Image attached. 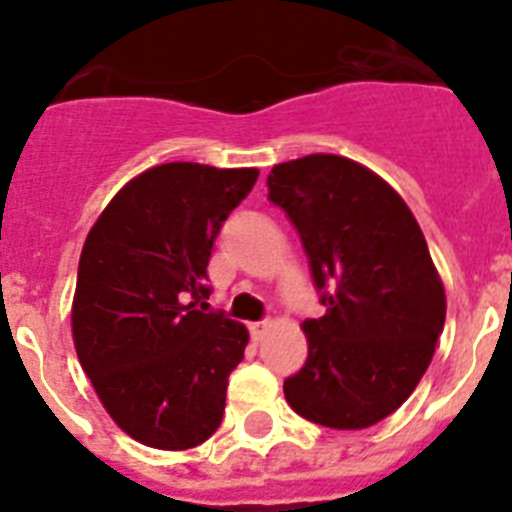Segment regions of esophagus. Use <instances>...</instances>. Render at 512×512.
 I'll return each instance as SVG.
<instances>
[{"mask_svg":"<svg viewBox=\"0 0 512 512\" xmlns=\"http://www.w3.org/2000/svg\"><path fill=\"white\" fill-rule=\"evenodd\" d=\"M266 328H269V320H261V323H251V325H248L253 341H259V338L266 333Z\"/></svg>","mask_w":512,"mask_h":512,"instance_id":"34e87169","label":"esophagus"}]
</instances>
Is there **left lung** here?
Returning <instances> with one entry per match:
<instances>
[{
	"label": "left lung",
	"mask_w": 512,
	"mask_h": 512,
	"mask_svg": "<svg viewBox=\"0 0 512 512\" xmlns=\"http://www.w3.org/2000/svg\"><path fill=\"white\" fill-rule=\"evenodd\" d=\"M266 187L300 233L325 307L302 323L307 361L284 397L325 428H369L413 395L446 320L423 230L390 184L333 153L274 166Z\"/></svg>",
	"instance_id": "left-lung-1"
}]
</instances>
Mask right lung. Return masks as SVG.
Segmentation results:
<instances>
[{
    "instance_id": "obj_1",
    "label": "right lung",
    "mask_w": 512,
    "mask_h": 512,
    "mask_svg": "<svg viewBox=\"0 0 512 512\" xmlns=\"http://www.w3.org/2000/svg\"><path fill=\"white\" fill-rule=\"evenodd\" d=\"M256 179V169L153 166L87 235L71 310L76 354L112 420L153 449H192L223 423L248 330L200 305L217 233Z\"/></svg>"
}]
</instances>
